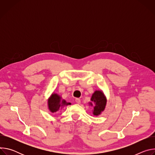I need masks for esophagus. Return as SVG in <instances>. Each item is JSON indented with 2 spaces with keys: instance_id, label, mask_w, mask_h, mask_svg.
<instances>
[{
  "instance_id": "obj_1",
  "label": "esophagus",
  "mask_w": 155,
  "mask_h": 155,
  "mask_svg": "<svg viewBox=\"0 0 155 155\" xmlns=\"http://www.w3.org/2000/svg\"><path fill=\"white\" fill-rule=\"evenodd\" d=\"M75 102H76V103L78 104H80L81 103V101H80V99L79 98L75 99Z\"/></svg>"
}]
</instances>
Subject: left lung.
<instances>
[{"mask_svg": "<svg viewBox=\"0 0 155 155\" xmlns=\"http://www.w3.org/2000/svg\"><path fill=\"white\" fill-rule=\"evenodd\" d=\"M92 102L90 104L93 106L94 105L93 115L96 116L99 115L103 112L107 104V99L102 91H96L92 95L91 98Z\"/></svg>", "mask_w": 155, "mask_h": 155, "instance_id": "8db88e82", "label": "left lung"}]
</instances>
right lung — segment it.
Listing matches in <instances>:
<instances>
[{
    "label": "right lung",
    "instance_id": "right-lung-1",
    "mask_svg": "<svg viewBox=\"0 0 155 155\" xmlns=\"http://www.w3.org/2000/svg\"><path fill=\"white\" fill-rule=\"evenodd\" d=\"M71 104L64 99H62L61 97L56 93H53L48 101V108L51 113L56 112L63 107Z\"/></svg>",
    "mask_w": 155,
    "mask_h": 155
}]
</instances>
